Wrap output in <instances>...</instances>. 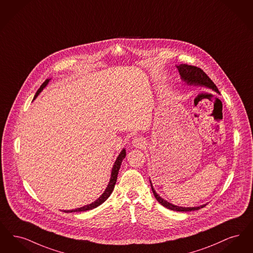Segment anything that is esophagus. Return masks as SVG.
Masks as SVG:
<instances>
[{
  "label": "esophagus",
  "instance_id": "1",
  "mask_svg": "<svg viewBox=\"0 0 253 253\" xmlns=\"http://www.w3.org/2000/svg\"><path fill=\"white\" fill-rule=\"evenodd\" d=\"M132 143L135 147H138V148H143L145 145V142L143 141V138H140V137H136L133 141Z\"/></svg>",
  "mask_w": 253,
  "mask_h": 253
}]
</instances>
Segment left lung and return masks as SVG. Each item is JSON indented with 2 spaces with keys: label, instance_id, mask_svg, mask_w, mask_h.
<instances>
[{
  "label": "left lung",
  "instance_id": "obj_1",
  "mask_svg": "<svg viewBox=\"0 0 253 253\" xmlns=\"http://www.w3.org/2000/svg\"><path fill=\"white\" fill-rule=\"evenodd\" d=\"M181 79L187 83L188 85H195V86H201V87H205V88H210L217 93H220L219 90L217 87L215 86V84L211 80L210 78L200 68L196 66H192V65H187V64H180L178 66H176ZM150 185L152 192L154 194V197L158 200V202H160V204H162L164 207L167 209L172 210V211H196L199 210L200 208H203L206 206L202 205L199 207H179L176 206L170 202H168L167 200H165L163 198H161L154 190L153 185L150 181Z\"/></svg>",
  "mask_w": 253,
  "mask_h": 253
}]
</instances>
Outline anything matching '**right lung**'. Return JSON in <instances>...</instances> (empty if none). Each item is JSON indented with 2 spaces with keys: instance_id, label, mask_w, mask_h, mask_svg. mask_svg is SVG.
Listing matches in <instances>:
<instances>
[{
  "instance_id": "1",
  "label": "right lung",
  "mask_w": 253,
  "mask_h": 253,
  "mask_svg": "<svg viewBox=\"0 0 253 253\" xmlns=\"http://www.w3.org/2000/svg\"><path fill=\"white\" fill-rule=\"evenodd\" d=\"M49 81H50V79H46V80L44 81L43 83H42V85L41 86V88H39L38 91L36 92V95H35L34 99H36L38 97V95L41 93V91L47 86V84L49 83ZM126 149L124 148V149L122 150L121 153L117 157V159H116V161H115V163H114V165H113V167H112L110 180V182H109V184H108V186L106 188L105 192L99 197L97 200H95L94 202H92V203H90V204H88V205L83 206V207H81V208H77V209L75 210H69V211H64V212L85 211H88V210L94 209V208L98 207L99 205H101L102 203H104V202L109 198V197L111 195V193H112V191H113V189H114L116 180H117V176H118V173H119V169H120V167H121L122 161L126 158Z\"/></svg>"
}]
</instances>
